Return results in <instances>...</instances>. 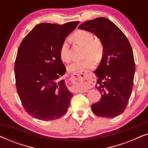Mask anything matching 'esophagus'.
<instances>
[{
	"label": "esophagus",
	"mask_w": 148,
	"mask_h": 148,
	"mask_svg": "<svg viewBox=\"0 0 148 148\" xmlns=\"http://www.w3.org/2000/svg\"><path fill=\"white\" fill-rule=\"evenodd\" d=\"M92 77L90 75V71H83L73 75L71 77V82L75 86L80 89L81 92H87L88 88L92 84Z\"/></svg>",
	"instance_id": "1"
}]
</instances>
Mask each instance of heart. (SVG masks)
I'll list each match as a JSON object with an SVG mask.
<instances>
[{"instance_id":"heart-1","label":"heart","mask_w":148,"mask_h":148,"mask_svg":"<svg viewBox=\"0 0 148 148\" xmlns=\"http://www.w3.org/2000/svg\"><path fill=\"white\" fill-rule=\"evenodd\" d=\"M73 39L77 43L84 46L86 49L84 51V60L75 61L68 66L70 72H79L92 68L94 65L93 59L98 60L102 58L103 54V46L100 42L95 40V38L91 32L86 30H79L73 36ZM59 56L62 61L69 62L71 59L70 53V47L68 40L62 42L59 50Z\"/></svg>"}]
</instances>
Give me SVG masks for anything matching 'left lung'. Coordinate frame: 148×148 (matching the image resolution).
I'll return each instance as SVG.
<instances>
[{
    "label": "left lung",
    "instance_id": "obj_1",
    "mask_svg": "<svg viewBox=\"0 0 148 148\" xmlns=\"http://www.w3.org/2000/svg\"><path fill=\"white\" fill-rule=\"evenodd\" d=\"M78 29L94 34L103 46L102 60L94 71L102 98L92 105L93 112L108 119L118 116L126 108L133 88L135 64L131 44L123 32L105 17L85 22Z\"/></svg>",
    "mask_w": 148,
    "mask_h": 148
}]
</instances>
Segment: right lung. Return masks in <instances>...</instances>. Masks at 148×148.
Masks as SVG:
<instances>
[{
    "label": "right lung",
    "instance_id": "obj_1",
    "mask_svg": "<svg viewBox=\"0 0 148 148\" xmlns=\"http://www.w3.org/2000/svg\"><path fill=\"white\" fill-rule=\"evenodd\" d=\"M78 24H38L20 44L15 63L16 87L23 108L34 118L56 120L68 110L73 94L60 79L66 68L59 50Z\"/></svg>",
    "mask_w": 148,
    "mask_h": 148
}]
</instances>
